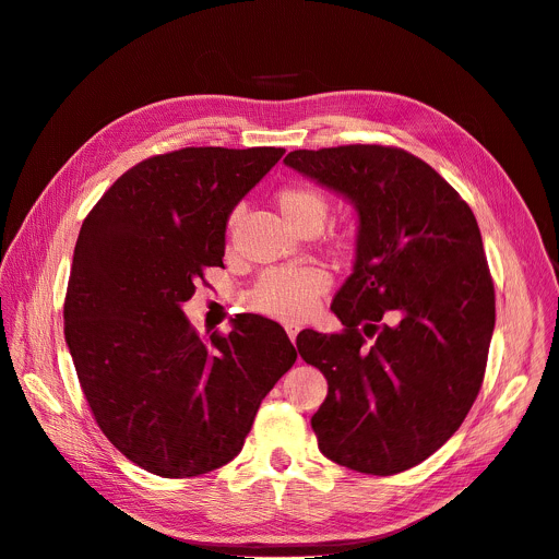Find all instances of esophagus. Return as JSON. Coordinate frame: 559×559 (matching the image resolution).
<instances>
[{
    "label": "esophagus",
    "mask_w": 559,
    "mask_h": 559,
    "mask_svg": "<svg viewBox=\"0 0 559 559\" xmlns=\"http://www.w3.org/2000/svg\"><path fill=\"white\" fill-rule=\"evenodd\" d=\"M285 331H287L289 340L295 342V340H297V335H299V331H301V326H299V324H285Z\"/></svg>",
    "instance_id": "34e87169"
}]
</instances>
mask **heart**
Instances as JSON below:
<instances>
[{
    "mask_svg": "<svg viewBox=\"0 0 559 559\" xmlns=\"http://www.w3.org/2000/svg\"><path fill=\"white\" fill-rule=\"evenodd\" d=\"M276 209L283 219L295 230H319L331 213L326 194L310 183H289L274 197ZM230 217L226 230L235 226ZM335 253H350L356 247V235L344 230L333 238ZM329 274L312 264H297V267H276L264 272L249 292V306L262 314H270L285 321H297L312 312L317 299L329 289Z\"/></svg>",
    "mask_w": 559,
    "mask_h": 559,
    "instance_id": "b5f03b06",
    "label": "heart"
}]
</instances>
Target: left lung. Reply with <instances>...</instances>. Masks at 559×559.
Returning a JSON list of instances; mask_svg holds the SVG:
<instances>
[{
  "label": "left lung",
  "mask_w": 559,
  "mask_h": 559,
  "mask_svg": "<svg viewBox=\"0 0 559 559\" xmlns=\"http://www.w3.org/2000/svg\"><path fill=\"white\" fill-rule=\"evenodd\" d=\"M285 165L358 211L354 274L331 306L344 331L297 335L329 380L310 421L319 451L360 474H401L444 447L483 385L496 301L478 222L396 146L297 150Z\"/></svg>",
  "instance_id": "8db88e82"
}]
</instances>
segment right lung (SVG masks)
I'll use <instances>...</instances> for the list:
<instances>
[{
  "label": "right lung",
  "mask_w": 559,
  "mask_h": 559,
  "mask_svg": "<svg viewBox=\"0 0 559 559\" xmlns=\"http://www.w3.org/2000/svg\"><path fill=\"white\" fill-rule=\"evenodd\" d=\"M285 154L186 146L117 179L87 213L66 295V342L93 417L144 472L192 478L245 447L262 399L295 365L276 321L238 314L199 337L183 314L224 267L226 222Z\"/></svg>",
  "instance_id": "right-lung-1"
}]
</instances>
